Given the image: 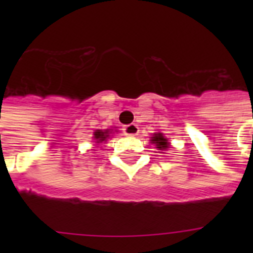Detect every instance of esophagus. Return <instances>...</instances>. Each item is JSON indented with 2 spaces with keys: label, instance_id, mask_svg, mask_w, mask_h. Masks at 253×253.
<instances>
[{
  "label": "esophagus",
  "instance_id": "1",
  "mask_svg": "<svg viewBox=\"0 0 253 253\" xmlns=\"http://www.w3.org/2000/svg\"><path fill=\"white\" fill-rule=\"evenodd\" d=\"M123 132H125V135H128V136H136L139 134L138 125H135V123L127 125V126L123 127Z\"/></svg>",
  "mask_w": 253,
  "mask_h": 253
}]
</instances>
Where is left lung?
<instances>
[{
  "mask_svg": "<svg viewBox=\"0 0 253 253\" xmlns=\"http://www.w3.org/2000/svg\"><path fill=\"white\" fill-rule=\"evenodd\" d=\"M151 143H152V144H155L158 150L164 151L169 147L168 139H167L166 136L162 134V132H156V134L152 135V136H151Z\"/></svg>",
  "mask_w": 253,
  "mask_h": 253,
  "instance_id": "obj_1",
  "label": "left lung"
}]
</instances>
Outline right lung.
I'll return each mask as SVG.
<instances>
[{
  "instance_id": "obj_1",
  "label": "right lung",
  "mask_w": 253,
  "mask_h": 253,
  "mask_svg": "<svg viewBox=\"0 0 253 253\" xmlns=\"http://www.w3.org/2000/svg\"><path fill=\"white\" fill-rule=\"evenodd\" d=\"M111 130H95L94 131V140H97L95 143H101V142H106V139L110 136Z\"/></svg>"
}]
</instances>
